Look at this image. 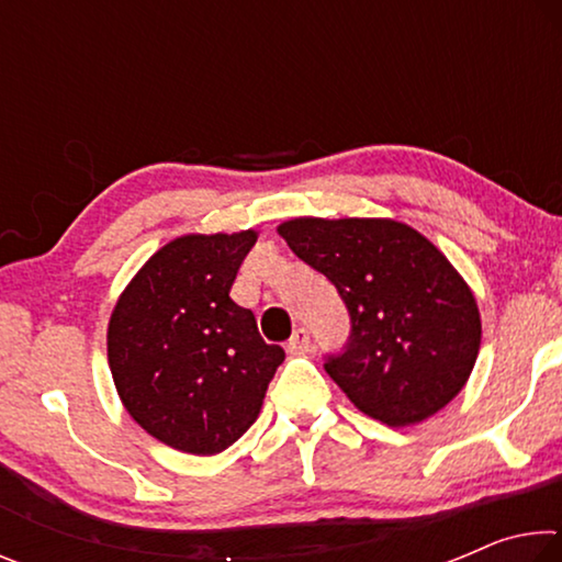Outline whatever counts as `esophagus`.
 <instances>
[{"label":"esophagus","mask_w":562,"mask_h":562,"mask_svg":"<svg viewBox=\"0 0 562 562\" xmlns=\"http://www.w3.org/2000/svg\"><path fill=\"white\" fill-rule=\"evenodd\" d=\"M312 349V337H310V331L304 329V327H300V329H294V335L290 337V341H288V355H307V351Z\"/></svg>","instance_id":"1"}]
</instances>
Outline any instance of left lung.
<instances>
[{"label": "left lung", "instance_id": "left-lung-1", "mask_svg": "<svg viewBox=\"0 0 562 562\" xmlns=\"http://www.w3.org/2000/svg\"><path fill=\"white\" fill-rule=\"evenodd\" d=\"M278 233L347 304L349 345L325 369L361 414L398 429L461 392L481 349V312L429 237L392 217H292Z\"/></svg>", "mask_w": 562, "mask_h": 562}]
</instances>
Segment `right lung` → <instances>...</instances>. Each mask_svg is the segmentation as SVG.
<instances>
[{"label": "right lung", "mask_w": 562, "mask_h": 562, "mask_svg": "<svg viewBox=\"0 0 562 562\" xmlns=\"http://www.w3.org/2000/svg\"><path fill=\"white\" fill-rule=\"evenodd\" d=\"M258 233H188L144 262L111 312L113 384L133 422L170 449L215 456L260 416L284 361L231 300Z\"/></svg>", "instance_id": "1"}]
</instances>
